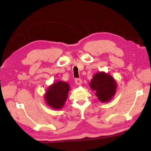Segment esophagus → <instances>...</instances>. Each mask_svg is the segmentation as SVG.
I'll use <instances>...</instances> for the list:
<instances>
[{"instance_id":"obj_1","label":"esophagus","mask_w":151,"mask_h":151,"mask_svg":"<svg viewBox=\"0 0 151 151\" xmlns=\"http://www.w3.org/2000/svg\"><path fill=\"white\" fill-rule=\"evenodd\" d=\"M82 81L81 79H80V78H76L75 79V83L77 85H81L82 83Z\"/></svg>"}]
</instances>
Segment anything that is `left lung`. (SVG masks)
I'll return each mask as SVG.
<instances>
[{
	"label": "left lung",
	"mask_w": 151,
	"mask_h": 151,
	"mask_svg": "<svg viewBox=\"0 0 151 151\" xmlns=\"http://www.w3.org/2000/svg\"><path fill=\"white\" fill-rule=\"evenodd\" d=\"M92 90L95 91V95L99 101L106 102L110 101L115 94L117 83L109 74L104 72L96 73L89 83Z\"/></svg>",
	"instance_id": "left-lung-1"
}]
</instances>
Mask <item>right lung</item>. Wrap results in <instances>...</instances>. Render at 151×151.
Returning a JSON list of instances; mask_svg holds the SVG:
<instances>
[{"mask_svg": "<svg viewBox=\"0 0 151 151\" xmlns=\"http://www.w3.org/2000/svg\"><path fill=\"white\" fill-rule=\"evenodd\" d=\"M69 85L65 82L58 81L50 85L45 95V102L53 109L63 107L69 91Z\"/></svg>", "mask_w": 151, "mask_h": 151, "instance_id": "add662e5", "label": "right lung"}]
</instances>
